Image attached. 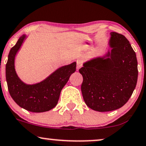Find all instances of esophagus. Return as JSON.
<instances>
[{
  "label": "esophagus",
  "instance_id": "34e87169",
  "mask_svg": "<svg viewBox=\"0 0 146 146\" xmlns=\"http://www.w3.org/2000/svg\"><path fill=\"white\" fill-rule=\"evenodd\" d=\"M82 63H81L80 62H79V61H78V62H77V69L79 70L81 67H82Z\"/></svg>",
  "mask_w": 146,
  "mask_h": 146
}]
</instances>
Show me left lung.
<instances>
[{
    "label": "left lung",
    "instance_id": "left-lung-1",
    "mask_svg": "<svg viewBox=\"0 0 146 146\" xmlns=\"http://www.w3.org/2000/svg\"><path fill=\"white\" fill-rule=\"evenodd\" d=\"M111 48L103 57L88 61L79 70L83 76L81 90L90 109L100 112L122 108L129 101L137 82L136 54L124 35L110 33Z\"/></svg>",
    "mask_w": 146,
    "mask_h": 146
}]
</instances>
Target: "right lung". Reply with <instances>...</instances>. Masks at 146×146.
Masks as SVG:
<instances>
[{
  "instance_id": "right-lung-1",
  "label": "right lung",
  "mask_w": 146,
  "mask_h": 146,
  "mask_svg": "<svg viewBox=\"0 0 146 146\" xmlns=\"http://www.w3.org/2000/svg\"><path fill=\"white\" fill-rule=\"evenodd\" d=\"M25 38V35L21 36L9 54L6 64L9 92L14 101L26 110L35 113L50 111L57 105L61 90L76 70V62L60 67L39 83L24 84L15 72V57Z\"/></svg>"
}]
</instances>
